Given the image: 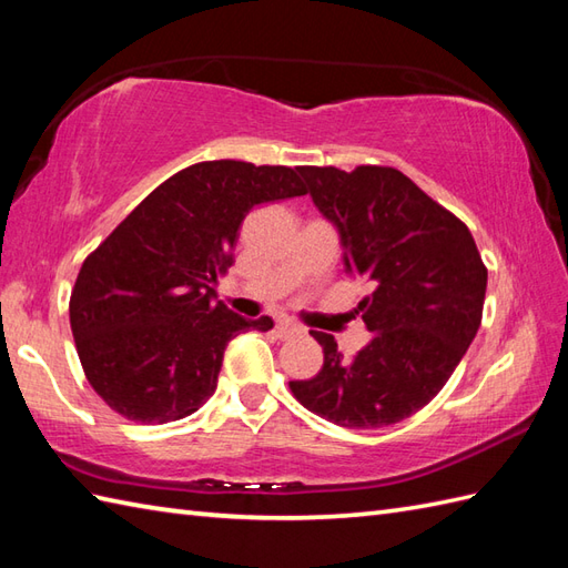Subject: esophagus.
<instances>
[{
  "mask_svg": "<svg viewBox=\"0 0 568 568\" xmlns=\"http://www.w3.org/2000/svg\"><path fill=\"white\" fill-rule=\"evenodd\" d=\"M276 333H280V337L286 339V337H294V335L304 333V327L292 323V321H280V323H276Z\"/></svg>",
  "mask_w": 568,
  "mask_h": 568,
  "instance_id": "obj_1",
  "label": "esophagus"
}]
</instances>
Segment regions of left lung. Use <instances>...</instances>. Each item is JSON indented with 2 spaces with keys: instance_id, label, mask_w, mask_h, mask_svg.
Returning <instances> with one entry per match:
<instances>
[{
  "instance_id": "left-lung-1",
  "label": "left lung",
  "mask_w": 568,
  "mask_h": 568,
  "mask_svg": "<svg viewBox=\"0 0 568 568\" xmlns=\"http://www.w3.org/2000/svg\"><path fill=\"white\" fill-rule=\"evenodd\" d=\"M313 204L335 225L349 276L374 284L355 313L372 333L355 359L333 335L323 369L292 382L311 413L352 430L410 418L427 406L481 325L488 272L469 229L394 168H296Z\"/></svg>"
}]
</instances>
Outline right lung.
Listing matches in <instances>:
<instances>
[{
  "instance_id": "add662e5",
  "label": "right lung",
  "mask_w": 568,
  "mask_h": 568,
  "mask_svg": "<svg viewBox=\"0 0 568 568\" xmlns=\"http://www.w3.org/2000/svg\"><path fill=\"white\" fill-rule=\"evenodd\" d=\"M304 194L292 168L199 162L150 192L84 260L70 325L87 379L113 410L170 423L213 396L225 345L274 325L216 301L237 229L257 204Z\"/></svg>"
}]
</instances>
